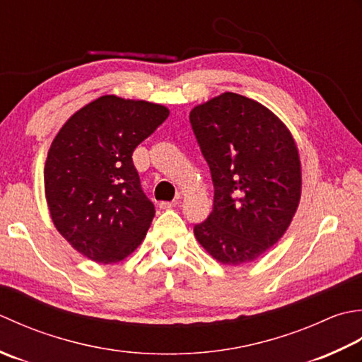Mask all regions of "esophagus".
Listing matches in <instances>:
<instances>
[{
	"instance_id": "esophagus-1",
	"label": "esophagus",
	"mask_w": 362,
	"mask_h": 362,
	"mask_svg": "<svg viewBox=\"0 0 362 362\" xmlns=\"http://www.w3.org/2000/svg\"><path fill=\"white\" fill-rule=\"evenodd\" d=\"M176 204H178V202H160L159 208L160 209H172V208H175Z\"/></svg>"
}]
</instances>
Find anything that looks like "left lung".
Here are the masks:
<instances>
[{"mask_svg":"<svg viewBox=\"0 0 362 362\" xmlns=\"http://www.w3.org/2000/svg\"><path fill=\"white\" fill-rule=\"evenodd\" d=\"M189 119L214 182V208L195 238L225 265L253 262L283 238L298 209V146L269 107L233 92L197 105Z\"/></svg>","mask_w":362,"mask_h":362,"instance_id":"left-lung-1","label":"left lung"}]
</instances>
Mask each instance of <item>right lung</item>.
Wrapping results in <instances>:
<instances>
[{
  "label": "right lung",
  "mask_w": 362,
  "mask_h": 362,
  "mask_svg": "<svg viewBox=\"0 0 362 362\" xmlns=\"http://www.w3.org/2000/svg\"><path fill=\"white\" fill-rule=\"evenodd\" d=\"M168 114L158 103L103 95L76 110L51 144L43 170L49 217L90 261L120 262L145 239L154 206L132 153Z\"/></svg>",
  "instance_id": "1"
}]
</instances>
